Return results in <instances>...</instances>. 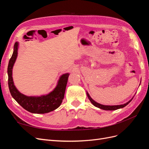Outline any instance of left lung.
Wrapping results in <instances>:
<instances>
[{"label":"left lung","instance_id":"left-lung-1","mask_svg":"<svg viewBox=\"0 0 149 149\" xmlns=\"http://www.w3.org/2000/svg\"><path fill=\"white\" fill-rule=\"evenodd\" d=\"M87 96H88V98H89V101L91 102V103L93 104L94 106H96V107H98V108H100V109H101L107 110V111H114V110H117V109H120V108H123V107H124L127 106V105L132 100V99H133V98H132L131 100H130L129 101H128L127 103L124 104L116 105V106H105V105L97 103V102H96V101H94L93 100V99H92L91 97H90V96H89V94H88V93H87Z\"/></svg>","mask_w":149,"mask_h":149}]
</instances>
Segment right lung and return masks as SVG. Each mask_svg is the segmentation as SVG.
Here are the masks:
<instances>
[{
	"mask_svg": "<svg viewBox=\"0 0 149 149\" xmlns=\"http://www.w3.org/2000/svg\"><path fill=\"white\" fill-rule=\"evenodd\" d=\"M18 47L19 43L15 42L7 68L8 84L12 96L22 107L31 113L45 114L57 109L61 105L64 98L70 74H63L58 81L56 87L47 95L39 97H30L24 95L18 91L13 84L12 79V68L17 56Z\"/></svg>",
	"mask_w": 149,
	"mask_h": 149,
	"instance_id": "1",
	"label": "right lung"
}]
</instances>
